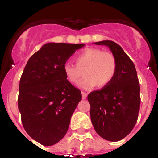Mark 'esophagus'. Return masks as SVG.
<instances>
[{"mask_svg": "<svg viewBox=\"0 0 158 158\" xmlns=\"http://www.w3.org/2000/svg\"><path fill=\"white\" fill-rule=\"evenodd\" d=\"M81 94H82V99H83V100H85V99H86V97H87V93H84V92H82Z\"/></svg>", "mask_w": 158, "mask_h": 158, "instance_id": "esophagus-1", "label": "esophagus"}]
</instances>
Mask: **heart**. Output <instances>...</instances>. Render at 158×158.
Segmentation results:
<instances>
[{"label":"heart","instance_id":"obj_1","mask_svg":"<svg viewBox=\"0 0 158 158\" xmlns=\"http://www.w3.org/2000/svg\"><path fill=\"white\" fill-rule=\"evenodd\" d=\"M76 65L65 62L63 72L68 81L73 85L80 82L82 71L85 78L80 83L81 89L91 90L100 85L107 86L115 77L117 69L116 60L112 54L104 52L100 49L87 48L75 57Z\"/></svg>","mask_w":158,"mask_h":158}]
</instances>
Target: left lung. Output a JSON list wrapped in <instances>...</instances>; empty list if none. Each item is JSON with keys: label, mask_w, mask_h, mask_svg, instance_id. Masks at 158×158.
<instances>
[{"label": "left lung", "mask_w": 158, "mask_h": 158, "mask_svg": "<svg viewBox=\"0 0 158 158\" xmlns=\"http://www.w3.org/2000/svg\"><path fill=\"white\" fill-rule=\"evenodd\" d=\"M109 47L117 69L113 80L88 95L95 131L110 142L122 140L133 130L140 108V85L135 66L120 46L111 40L95 43Z\"/></svg>", "instance_id": "left-lung-1"}]
</instances>
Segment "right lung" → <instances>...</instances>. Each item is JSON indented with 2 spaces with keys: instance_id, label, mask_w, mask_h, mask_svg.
Segmentation results:
<instances>
[{
  "instance_id": "right-lung-1",
  "label": "right lung",
  "mask_w": 158,
  "mask_h": 158,
  "mask_svg": "<svg viewBox=\"0 0 158 158\" xmlns=\"http://www.w3.org/2000/svg\"><path fill=\"white\" fill-rule=\"evenodd\" d=\"M85 44L46 43L25 66L19 81L18 108L24 130L43 146L66 134L81 93L65 78L63 65Z\"/></svg>"
}]
</instances>
